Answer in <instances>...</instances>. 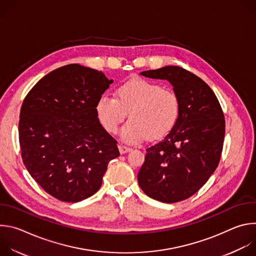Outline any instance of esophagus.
I'll return each instance as SVG.
<instances>
[{
  "label": "esophagus",
  "mask_w": 256,
  "mask_h": 256,
  "mask_svg": "<svg viewBox=\"0 0 256 256\" xmlns=\"http://www.w3.org/2000/svg\"><path fill=\"white\" fill-rule=\"evenodd\" d=\"M118 149H120V152L122 154H124V153H128V152H130L132 151V148L128 147V146H124V144H118Z\"/></svg>",
  "instance_id": "1"
}]
</instances>
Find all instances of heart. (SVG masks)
<instances>
[{"mask_svg": "<svg viewBox=\"0 0 256 256\" xmlns=\"http://www.w3.org/2000/svg\"><path fill=\"white\" fill-rule=\"evenodd\" d=\"M95 112L103 128L110 134L118 130L128 112L130 120L122 134L124 140L136 142L147 136L158 138L166 134L178 118L180 100L173 90L136 78L120 85L116 98L107 94L100 96Z\"/></svg>", "mask_w": 256, "mask_h": 256, "instance_id": "heart-1", "label": "heart"}]
</instances>
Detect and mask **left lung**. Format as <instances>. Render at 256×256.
<instances>
[{
	"label": "left lung",
	"mask_w": 256,
	"mask_h": 256,
	"mask_svg": "<svg viewBox=\"0 0 256 256\" xmlns=\"http://www.w3.org/2000/svg\"><path fill=\"white\" fill-rule=\"evenodd\" d=\"M140 75L168 80L180 100L178 118L162 140L146 149L138 182L148 196L172 204L194 196L218 167L225 138L222 107L194 72L168 66Z\"/></svg>",
	"instance_id": "8db88e82"
}]
</instances>
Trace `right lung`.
<instances>
[{"label": "right lung", "instance_id": "right-lung-1", "mask_svg": "<svg viewBox=\"0 0 256 256\" xmlns=\"http://www.w3.org/2000/svg\"><path fill=\"white\" fill-rule=\"evenodd\" d=\"M102 72L70 64L36 83L20 112L21 157L32 178L52 196L77 202L102 184L118 140L99 122L95 106L109 88Z\"/></svg>", "mask_w": 256, "mask_h": 256}]
</instances>
